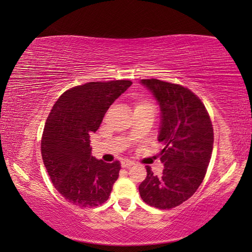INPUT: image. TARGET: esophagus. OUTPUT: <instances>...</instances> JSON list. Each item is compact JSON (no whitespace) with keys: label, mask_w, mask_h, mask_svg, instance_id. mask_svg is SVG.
Segmentation results:
<instances>
[{"label":"esophagus","mask_w":252,"mask_h":252,"mask_svg":"<svg viewBox=\"0 0 252 252\" xmlns=\"http://www.w3.org/2000/svg\"><path fill=\"white\" fill-rule=\"evenodd\" d=\"M134 164V162L133 161H131V160H123L122 162H121V165L123 168H129V167H131V165H133Z\"/></svg>","instance_id":"obj_1"}]
</instances>
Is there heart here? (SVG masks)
Returning <instances> with one entry per match:
<instances>
[{
	"label": "heart",
	"instance_id": "1",
	"mask_svg": "<svg viewBox=\"0 0 252 252\" xmlns=\"http://www.w3.org/2000/svg\"><path fill=\"white\" fill-rule=\"evenodd\" d=\"M140 105H151V104L148 103V102H141V103H139L136 106H140Z\"/></svg>",
	"mask_w": 252,
	"mask_h": 252
}]
</instances>
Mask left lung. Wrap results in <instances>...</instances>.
<instances>
[{"instance_id": "obj_1", "label": "left lung", "mask_w": 252, "mask_h": 252, "mask_svg": "<svg viewBox=\"0 0 252 252\" xmlns=\"http://www.w3.org/2000/svg\"><path fill=\"white\" fill-rule=\"evenodd\" d=\"M161 110L158 140L164 165L161 177L147 167L139 186L142 200L158 209L179 206L197 191L206 176L213 148V127L201 100L182 85L157 79L141 80Z\"/></svg>"}]
</instances>
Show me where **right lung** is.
I'll return each mask as SVG.
<instances>
[{
  "label": "right lung",
  "instance_id": "1",
  "mask_svg": "<svg viewBox=\"0 0 252 252\" xmlns=\"http://www.w3.org/2000/svg\"><path fill=\"white\" fill-rule=\"evenodd\" d=\"M131 84L117 80L78 85L59 97L46 119L42 159L55 189L72 204L97 207L109 199L120 162L106 163L92 157L90 134Z\"/></svg>",
  "mask_w": 252,
  "mask_h": 252
}]
</instances>
